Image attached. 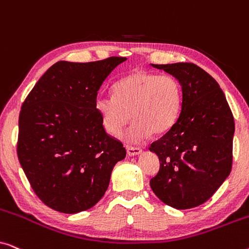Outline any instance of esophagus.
I'll return each mask as SVG.
<instances>
[{
  "instance_id": "obj_1",
  "label": "esophagus",
  "mask_w": 249,
  "mask_h": 249,
  "mask_svg": "<svg viewBox=\"0 0 249 249\" xmlns=\"http://www.w3.org/2000/svg\"><path fill=\"white\" fill-rule=\"evenodd\" d=\"M125 149H127V154L129 156L137 155L139 153H142V149L139 147H132V146H125Z\"/></svg>"
}]
</instances>
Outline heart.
Listing matches in <instances>:
<instances>
[{
  "label": "heart",
  "instance_id": "b5f03b06",
  "mask_svg": "<svg viewBox=\"0 0 249 249\" xmlns=\"http://www.w3.org/2000/svg\"><path fill=\"white\" fill-rule=\"evenodd\" d=\"M113 96L100 94L94 108L105 131L118 137L124 125L134 121L124 139L139 142L151 136L168 132L178 120L183 91L180 81L171 74L136 70L121 78L112 88Z\"/></svg>",
  "mask_w": 249,
  "mask_h": 249
}]
</instances>
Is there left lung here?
Segmentation results:
<instances>
[{
    "label": "left lung",
    "instance_id": "8db88e82",
    "mask_svg": "<svg viewBox=\"0 0 249 249\" xmlns=\"http://www.w3.org/2000/svg\"><path fill=\"white\" fill-rule=\"evenodd\" d=\"M180 81L181 112L175 125L152 142L160 170L149 181L166 205L188 210L209 200L232 168L234 120L214 78L194 63L153 64Z\"/></svg>",
    "mask_w": 249,
    "mask_h": 249
}]
</instances>
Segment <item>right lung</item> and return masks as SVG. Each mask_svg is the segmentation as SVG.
Here are the masks:
<instances>
[{
	"label": "right lung",
	"mask_w": 249,
	"mask_h": 249,
	"mask_svg": "<svg viewBox=\"0 0 249 249\" xmlns=\"http://www.w3.org/2000/svg\"><path fill=\"white\" fill-rule=\"evenodd\" d=\"M125 60L59 61L22 103L18 159L34 193L52 210L72 214L93 207L124 159L125 148L107 134L94 102L103 81Z\"/></svg>",
	"instance_id": "obj_1"
}]
</instances>
